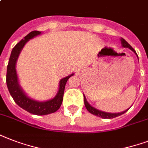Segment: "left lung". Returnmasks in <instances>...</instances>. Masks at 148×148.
<instances>
[{"instance_id": "8db88e82", "label": "left lung", "mask_w": 148, "mask_h": 148, "mask_svg": "<svg viewBox=\"0 0 148 148\" xmlns=\"http://www.w3.org/2000/svg\"><path fill=\"white\" fill-rule=\"evenodd\" d=\"M121 47H127L129 49L132 51L134 53H135L137 57L138 58V56L136 53V51L134 50V48L131 47V45H129L128 43L127 42L126 40H124V38H121ZM84 105H85V108H87V110L90 113V114H92L95 115V116H97V117H102L103 119H111V118H114V117H118V116H121V114H124V113H126L127 110H129L128 109H127V110H124V111H122L121 113H108V112H105V111H102V110H100L97 108H94L92 106L90 105V103H88V101H87V99H86L85 96L84 95Z\"/></svg>"}]
</instances>
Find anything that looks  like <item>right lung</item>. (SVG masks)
Returning a JSON list of instances; mask_svg holds the SVG:
<instances>
[{
    "mask_svg": "<svg viewBox=\"0 0 148 148\" xmlns=\"http://www.w3.org/2000/svg\"><path fill=\"white\" fill-rule=\"evenodd\" d=\"M40 31H31V33H29L27 35L24 37V39H22L19 43H17L13 48L7 67L6 82L11 97L19 107L33 114L46 115L54 113L60 108L63 101V96L66 83L67 80L74 75V73L60 79L59 81V89L58 93L55 97L52 99L45 101H38L29 97L24 92V90L20 85L18 81V77L16 71V64L20 53L24 45H26V43L32 38H35L36 36L40 35Z\"/></svg>",
    "mask_w": 148,
    "mask_h": 148,
    "instance_id": "1",
    "label": "right lung"
}]
</instances>
